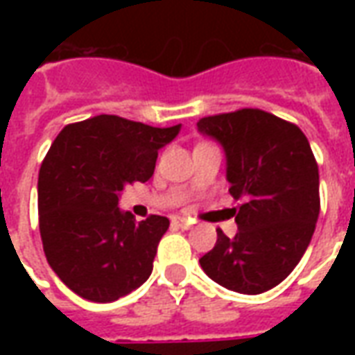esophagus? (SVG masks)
I'll list each match as a JSON object with an SVG mask.
<instances>
[{"instance_id":"34e87169","label":"esophagus","mask_w":355,"mask_h":355,"mask_svg":"<svg viewBox=\"0 0 355 355\" xmlns=\"http://www.w3.org/2000/svg\"><path fill=\"white\" fill-rule=\"evenodd\" d=\"M173 224L178 226V228H182V230L192 228V223H190V220H186V218H180V216H175V218H173Z\"/></svg>"}]
</instances>
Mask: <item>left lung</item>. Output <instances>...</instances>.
Masks as SVG:
<instances>
[{
    "instance_id": "8db88e82",
    "label": "left lung",
    "mask_w": 355,
    "mask_h": 355,
    "mask_svg": "<svg viewBox=\"0 0 355 355\" xmlns=\"http://www.w3.org/2000/svg\"><path fill=\"white\" fill-rule=\"evenodd\" d=\"M198 131L218 142L226 157L238 232L216 230L203 272L226 289L259 295L295 270L320 215V173L310 142L297 125L262 110H238L200 119Z\"/></svg>"
}]
</instances>
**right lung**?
<instances>
[{"label":"right lung","instance_id":"obj_1","mask_svg":"<svg viewBox=\"0 0 355 355\" xmlns=\"http://www.w3.org/2000/svg\"><path fill=\"white\" fill-rule=\"evenodd\" d=\"M180 127L104 114L66 125L51 144L37 178L40 232L49 266L76 295L114 302L150 277L169 218L137 223L119 198L154 175L157 152Z\"/></svg>","mask_w":355,"mask_h":355}]
</instances>
